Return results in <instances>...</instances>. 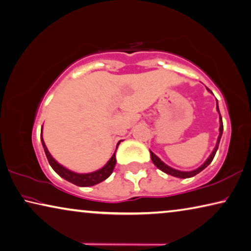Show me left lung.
<instances>
[{
  "label": "left lung",
  "mask_w": 251,
  "mask_h": 251,
  "mask_svg": "<svg viewBox=\"0 0 251 251\" xmlns=\"http://www.w3.org/2000/svg\"><path fill=\"white\" fill-rule=\"evenodd\" d=\"M217 110H218L219 112V108H218V101H217ZM220 113V112H219ZM219 137H218V141H217V145L215 147V149H213L212 153L210 154V157H209L207 159V161L204 162L202 166L199 167L198 169H196L194 171H189V172H184V171H179V170H175L172 169V168L168 167L167 164H164L161 160H160L157 155H155L152 151H150V155H151V160H152V162L154 163V166L158 168V169H160L161 171H163L164 174L167 175H170V176H176V178H182V179H186V178H191V176H195L196 175H198L199 172L202 171L204 168H207L209 164L211 163V161L213 160V158H215L216 155V152L217 150H218V147H219V142H220V139H221V135H223V131H224V125H223V119H221V116H220V128H219Z\"/></svg>",
  "instance_id": "1"
}]
</instances>
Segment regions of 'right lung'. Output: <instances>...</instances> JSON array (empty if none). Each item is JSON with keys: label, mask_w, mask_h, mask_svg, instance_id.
<instances>
[{"label": "right lung", "mask_w": 251, "mask_h": 251, "mask_svg": "<svg viewBox=\"0 0 251 251\" xmlns=\"http://www.w3.org/2000/svg\"><path fill=\"white\" fill-rule=\"evenodd\" d=\"M41 141H42V146L44 148V152L45 155H47L48 161L50 163V166L52 167V169L54 170L57 175L60 176H62L63 179L68 180L69 182H72L73 184L79 187H90V186H94V184L100 183L105 180L106 178H109L110 175L112 174V171L114 169V166H116V153L112 155L108 162H106L105 166L103 168H101L100 170L91 172V174H75V172H72L68 169H65L64 167L61 166V164L57 163L54 159L52 158V155L49 152L47 147H45V143L42 139V135H41ZM119 145V143H118ZM118 148V147H117Z\"/></svg>", "instance_id": "obj_1"}]
</instances>
